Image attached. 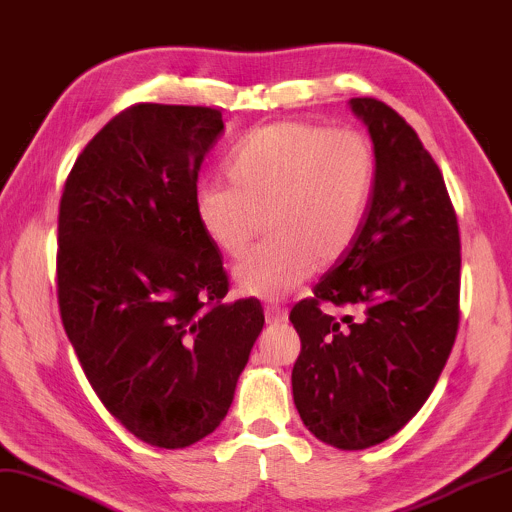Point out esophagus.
Wrapping results in <instances>:
<instances>
[{
	"label": "esophagus",
	"mask_w": 512,
	"mask_h": 512,
	"mask_svg": "<svg viewBox=\"0 0 512 512\" xmlns=\"http://www.w3.org/2000/svg\"><path fill=\"white\" fill-rule=\"evenodd\" d=\"M266 316V323L268 325H281V323H288V312H283L281 307L277 305H268L264 310Z\"/></svg>",
	"instance_id": "obj_1"
}]
</instances>
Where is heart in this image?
<instances>
[{
    "instance_id": "obj_1",
    "label": "heart",
    "mask_w": 512,
    "mask_h": 512,
    "mask_svg": "<svg viewBox=\"0 0 512 512\" xmlns=\"http://www.w3.org/2000/svg\"><path fill=\"white\" fill-rule=\"evenodd\" d=\"M231 187L198 189L207 240L240 257L266 218L270 240L233 268L235 288L279 299L314 270L336 266L360 235L375 183L373 141L355 128L288 120L255 128L227 161Z\"/></svg>"
}]
</instances>
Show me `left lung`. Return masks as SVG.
I'll return each mask as SVG.
<instances>
[{
  "label": "left lung",
  "instance_id": "obj_1",
  "mask_svg": "<svg viewBox=\"0 0 512 512\" xmlns=\"http://www.w3.org/2000/svg\"><path fill=\"white\" fill-rule=\"evenodd\" d=\"M375 148L358 240L290 314L301 338L292 395L307 430L344 451L384 443L421 410L458 331L460 237L443 174L406 120L349 100ZM329 300L354 310L336 321Z\"/></svg>",
  "mask_w": 512,
  "mask_h": 512
}]
</instances>
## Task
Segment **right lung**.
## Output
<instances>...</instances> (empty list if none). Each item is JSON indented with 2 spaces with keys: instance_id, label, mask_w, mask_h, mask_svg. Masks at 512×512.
I'll use <instances>...</instances> for the list:
<instances>
[{
  "instance_id": "1",
  "label": "right lung",
  "mask_w": 512,
  "mask_h": 512,
  "mask_svg": "<svg viewBox=\"0 0 512 512\" xmlns=\"http://www.w3.org/2000/svg\"><path fill=\"white\" fill-rule=\"evenodd\" d=\"M222 133L216 109L130 106L82 150L58 213L67 338L104 408L161 449L216 432L264 329L257 301H222L227 272L196 220Z\"/></svg>"
}]
</instances>
